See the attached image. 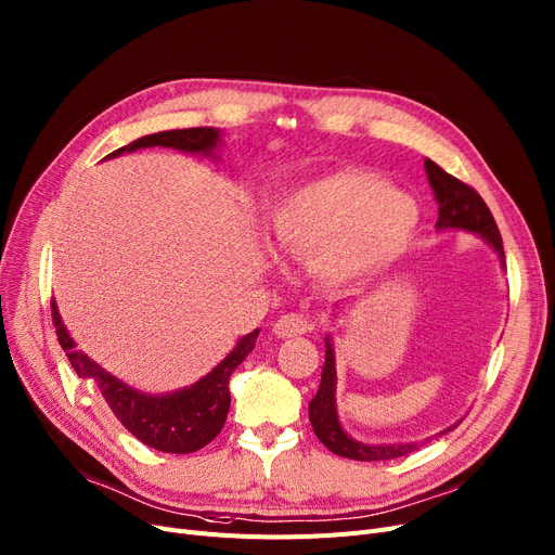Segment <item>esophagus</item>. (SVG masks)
Wrapping results in <instances>:
<instances>
[{"label": "esophagus", "mask_w": 555, "mask_h": 555, "mask_svg": "<svg viewBox=\"0 0 555 555\" xmlns=\"http://www.w3.org/2000/svg\"><path fill=\"white\" fill-rule=\"evenodd\" d=\"M310 328H312L310 320H306L304 315H297V312H287V315H281L274 322L272 331L279 337H295V335H301V333H306Z\"/></svg>", "instance_id": "34e87169"}]
</instances>
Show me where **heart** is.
<instances>
[{
    "label": "heart",
    "instance_id": "heart-1",
    "mask_svg": "<svg viewBox=\"0 0 555 555\" xmlns=\"http://www.w3.org/2000/svg\"><path fill=\"white\" fill-rule=\"evenodd\" d=\"M417 204L363 170H333L283 190L270 210L276 243L310 256V272L328 285L367 281L411 243Z\"/></svg>",
    "mask_w": 555,
    "mask_h": 555
}]
</instances>
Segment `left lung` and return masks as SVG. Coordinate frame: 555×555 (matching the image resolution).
<instances>
[{
  "label": "left lung",
  "instance_id": "1",
  "mask_svg": "<svg viewBox=\"0 0 555 555\" xmlns=\"http://www.w3.org/2000/svg\"><path fill=\"white\" fill-rule=\"evenodd\" d=\"M424 170L426 179L430 183L433 195H436L438 202V231H465L474 233L490 249L499 256L501 270L505 268V254H503V240L499 233V227L492 218L490 208L486 202L480 199L478 192L463 181H457L455 177L447 175L440 165L433 163L430 158L424 160ZM337 310V304L333 306ZM324 347H326V358H324V367H322V380H320V390L318 395L310 399L308 403V417L312 424V430L320 438V442L331 449L333 453L349 457V461H392V457L408 455L417 451L422 444L430 442V438L420 440V442H383V444H370V442H360L351 438L349 433L343 428L340 415H337V401H335V388H337V370H335V343L333 335H324ZM461 424V422H457ZM457 424H451L449 428L436 433L433 438H440L444 433L453 430Z\"/></svg>",
  "mask_w": 555,
  "mask_h": 555
}]
</instances>
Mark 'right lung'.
<instances>
[{"instance_id":"add662e5","label":"right lung","mask_w":555,"mask_h":555,"mask_svg":"<svg viewBox=\"0 0 555 555\" xmlns=\"http://www.w3.org/2000/svg\"><path fill=\"white\" fill-rule=\"evenodd\" d=\"M147 147H167L181 154L220 160L222 131L212 127L158 131L125 144V147L111 152L106 158H117ZM52 315L59 343L67 351L75 372L81 378H94L113 415L122 422L131 436H135L142 444L165 453H192L215 440L227 422L231 405L229 378L256 347V337L260 333V328H254L240 337L220 363L192 385H185V388L175 392L150 395L131 388L129 383L119 380L88 358V353L77 349V343L72 340L67 326L63 324L56 301H52Z\"/></svg>"}]
</instances>
